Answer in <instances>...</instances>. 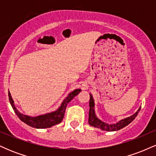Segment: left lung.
I'll use <instances>...</instances> for the list:
<instances>
[{
    "mask_svg": "<svg viewBox=\"0 0 156 156\" xmlns=\"http://www.w3.org/2000/svg\"><path fill=\"white\" fill-rule=\"evenodd\" d=\"M90 94V100H89V124L92 126L95 127V128H101V130H107V131H114V130H120L121 128H123L124 127L130 124L132 121L135 119V117H136L138 113L140 111L141 108H139V110L137 111L133 115L130 116V117L125 118L124 119H122L119 122L116 123V124L113 125H108L106 123L103 122L101 120H100L98 117L95 116L94 114V100L92 94Z\"/></svg>",
    "mask_w": 156,
    "mask_h": 156,
    "instance_id": "left-lung-1",
    "label": "left lung"
}]
</instances>
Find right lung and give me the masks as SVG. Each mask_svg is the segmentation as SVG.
Returning a JSON list of instances; mask_svg holds the SVG:
<instances>
[{
    "label": "right lung",
    "mask_w": 156,
    "mask_h": 156,
    "mask_svg": "<svg viewBox=\"0 0 156 156\" xmlns=\"http://www.w3.org/2000/svg\"><path fill=\"white\" fill-rule=\"evenodd\" d=\"M80 91H81L80 89H76V90L71 92L70 94H69V95L66 98V99H64V101L62 103V105L59 107V108L57 109V111H55V112L44 114V115L38 116V117H31L20 113L17 111V109L16 108L15 105H14V101L12 100L9 92V102L12 108L15 111V113L17 114V116L21 121H23V122L32 127V128H51V126H53L55 125L58 124V123H60L62 121L67 103L70 102L71 100L74 97H76L77 94H79Z\"/></svg>",
    "instance_id": "obj_1"
}]
</instances>
